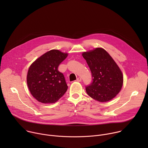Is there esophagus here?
Listing matches in <instances>:
<instances>
[{
  "instance_id": "1",
  "label": "esophagus",
  "mask_w": 148,
  "mask_h": 148,
  "mask_svg": "<svg viewBox=\"0 0 148 148\" xmlns=\"http://www.w3.org/2000/svg\"><path fill=\"white\" fill-rule=\"evenodd\" d=\"M81 80H82L81 78V77H78V78H77L76 81H77V82H81Z\"/></svg>"
}]
</instances>
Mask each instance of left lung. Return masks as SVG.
<instances>
[{"instance_id": "left-lung-1", "label": "left lung", "mask_w": 148, "mask_h": 148, "mask_svg": "<svg viewBox=\"0 0 148 148\" xmlns=\"http://www.w3.org/2000/svg\"><path fill=\"white\" fill-rule=\"evenodd\" d=\"M82 56L90 69L92 81L86 87L88 95L99 102L114 98L121 91L123 75L116 62L102 48L84 52Z\"/></svg>"}]
</instances>
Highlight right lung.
<instances>
[{
	"label": "right lung",
	"instance_id": "1",
	"mask_svg": "<svg viewBox=\"0 0 148 148\" xmlns=\"http://www.w3.org/2000/svg\"><path fill=\"white\" fill-rule=\"evenodd\" d=\"M68 54L51 50L37 58L30 66L27 83L32 95L44 103H54L68 89L65 77L58 70Z\"/></svg>",
	"mask_w": 148,
	"mask_h": 148
}]
</instances>
